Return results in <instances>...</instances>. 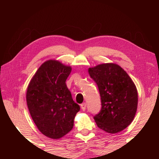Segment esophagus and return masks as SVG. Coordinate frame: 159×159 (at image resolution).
<instances>
[{"instance_id":"34e87169","label":"esophagus","mask_w":159,"mask_h":159,"mask_svg":"<svg viewBox=\"0 0 159 159\" xmlns=\"http://www.w3.org/2000/svg\"><path fill=\"white\" fill-rule=\"evenodd\" d=\"M86 106H87V104H86V103L81 104V105H80V108H81V109L83 110V111H85Z\"/></svg>"}]
</instances>
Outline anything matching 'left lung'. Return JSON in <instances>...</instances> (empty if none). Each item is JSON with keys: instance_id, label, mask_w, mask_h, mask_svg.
<instances>
[{"instance_id": "8db88e82", "label": "left lung", "mask_w": 159, "mask_h": 159, "mask_svg": "<svg viewBox=\"0 0 159 159\" xmlns=\"http://www.w3.org/2000/svg\"><path fill=\"white\" fill-rule=\"evenodd\" d=\"M98 86L102 108L94 119L99 128L117 133L130 124L138 109V90L130 77L116 64H102L88 69Z\"/></svg>"}]
</instances>
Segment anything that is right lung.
I'll use <instances>...</instances> for the list:
<instances>
[{"mask_svg":"<svg viewBox=\"0 0 159 159\" xmlns=\"http://www.w3.org/2000/svg\"><path fill=\"white\" fill-rule=\"evenodd\" d=\"M71 71L70 66L48 60L28 85L26 98L31 116L41 133L51 139H60L71 131L80 111L66 85Z\"/></svg>","mask_w":159,"mask_h":159,"instance_id":"right-lung-1","label":"right lung"}]
</instances>
